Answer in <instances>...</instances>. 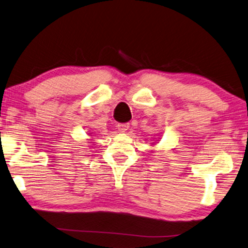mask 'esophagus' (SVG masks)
I'll return each instance as SVG.
<instances>
[{
  "label": "esophagus",
  "instance_id": "obj_1",
  "mask_svg": "<svg viewBox=\"0 0 248 248\" xmlns=\"http://www.w3.org/2000/svg\"><path fill=\"white\" fill-rule=\"evenodd\" d=\"M117 127H118V130L121 131V132H124V131L128 130L130 125H129V124H118Z\"/></svg>",
  "mask_w": 248,
  "mask_h": 248
}]
</instances>
